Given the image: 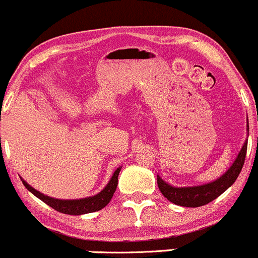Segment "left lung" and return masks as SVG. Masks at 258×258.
<instances>
[{"instance_id":"left-lung-1","label":"left lung","mask_w":258,"mask_h":258,"mask_svg":"<svg viewBox=\"0 0 258 258\" xmlns=\"http://www.w3.org/2000/svg\"><path fill=\"white\" fill-rule=\"evenodd\" d=\"M246 149H247V140L244 142V146L241 147L239 154L235 158L234 163L231 164L230 168L222 176H219L214 181H211L208 183H203V185L176 187V186H172L170 183L166 182V181H164L158 175V187H159L163 196L168 198L174 205L192 208L207 205V203L216 200L217 197H219L223 192H225L235 182V180L237 179V176H239L240 171L242 169V165H244Z\"/></svg>"}]
</instances>
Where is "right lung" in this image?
Here are the masks:
<instances>
[{"label":"right lung","instance_id":"right-lung-1","mask_svg":"<svg viewBox=\"0 0 258 258\" xmlns=\"http://www.w3.org/2000/svg\"><path fill=\"white\" fill-rule=\"evenodd\" d=\"M121 171V166L117 168L112 174L111 179H110L107 185L101 189L100 192L94 196L81 198V200H60V198H53L46 195L41 194L40 191L35 189L29 183L27 182L24 179H21L23 185L27 187L28 191H30L35 197H38L39 200H41L42 202L46 203L47 206L56 209L60 213L70 214V216H82V214L87 213H93V212H97L103 209L107 203L111 201L112 196H114L116 187H117V181H118V174Z\"/></svg>","mask_w":258,"mask_h":258}]
</instances>
